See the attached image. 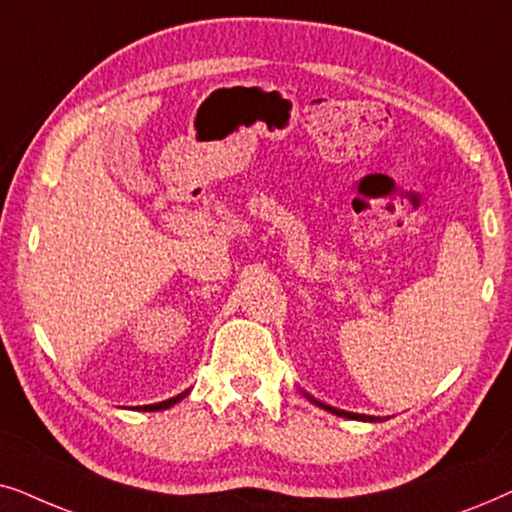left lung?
<instances>
[{"label":"left lung","mask_w":512,"mask_h":512,"mask_svg":"<svg viewBox=\"0 0 512 512\" xmlns=\"http://www.w3.org/2000/svg\"><path fill=\"white\" fill-rule=\"evenodd\" d=\"M306 398L311 400L313 405H318V407H323V410H327L330 414H337V417H344V419H356V421H370V424H374V421H381V417H370V414H356V412H344V410H337V407H332V405H325V403H320V400H316V398H311L309 393H304Z\"/></svg>","instance_id":"obj_1"}]
</instances>
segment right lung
<instances>
[{"label":"right lung","mask_w":512,"mask_h":512,"mask_svg":"<svg viewBox=\"0 0 512 512\" xmlns=\"http://www.w3.org/2000/svg\"><path fill=\"white\" fill-rule=\"evenodd\" d=\"M187 393H189V391H182L180 395H175V398L163 400V403H154V405H142V407H138V410H140V412H159V410H168V407H173V405L180 403L182 398H187Z\"/></svg>","instance_id":"1"}]
</instances>
